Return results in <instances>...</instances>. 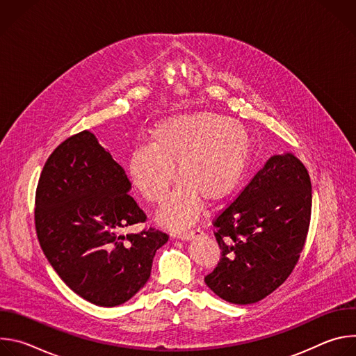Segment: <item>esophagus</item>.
I'll return each mask as SVG.
<instances>
[{
  "label": "esophagus",
  "mask_w": 356,
  "mask_h": 356,
  "mask_svg": "<svg viewBox=\"0 0 356 356\" xmlns=\"http://www.w3.org/2000/svg\"><path fill=\"white\" fill-rule=\"evenodd\" d=\"M200 234H202V231H201L200 228H193V229H186V231H183V232H179L177 236H179L180 239L187 241V239H191L193 236L200 235Z\"/></svg>",
  "instance_id": "34e87169"
}]
</instances>
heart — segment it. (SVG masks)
<instances>
[{
  "instance_id": "1",
  "label": "heart",
  "mask_w": 356,
  "mask_h": 356,
  "mask_svg": "<svg viewBox=\"0 0 356 356\" xmlns=\"http://www.w3.org/2000/svg\"><path fill=\"white\" fill-rule=\"evenodd\" d=\"M252 156L253 140L243 125L216 113H187L168 117L150 131L149 145L129 155L128 173L146 201L162 204L177 166L181 181L159 221L183 228L200 216L202 198L220 202L241 187Z\"/></svg>"
}]
</instances>
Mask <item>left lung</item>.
<instances>
[{
  "mask_svg": "<svg viewBox=\"0 0 356 356\" xmlns=\"http://www.w3.org/2000/svg\"><path fill=\"white\" fill-rule=\"evenodd\" d=\"M312 180L290 154L272 156L213 220L221 257L206 284L234 304L257 302L293 272L312 218Z\"/></svg>",
  "mask_w": 356,
  "mask_h": 356,
  "instance_id": "left-lung-1",
  "label": "left lung"
}]
</instances>
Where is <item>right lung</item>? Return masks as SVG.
Here are the masks:
<instances>
[{
	"instance_id": "obj_1",
	"label": "right lung",
	"mask_w": 356,
	"mask_h": 356,
	"mask_svg": "<svg viewBox=\"0 0 356 356\" xmlns=\"http://www.w3.org/2000/svg\"><path fill=\"white\" fill-rule=\"evenodd\" d=\"M125 170L88 132L63 140L47 158L35 194L40 248L60 279L95 306L114 307L147 282L169 235L143 224Z\"/></svg>"
}]
</instances>
